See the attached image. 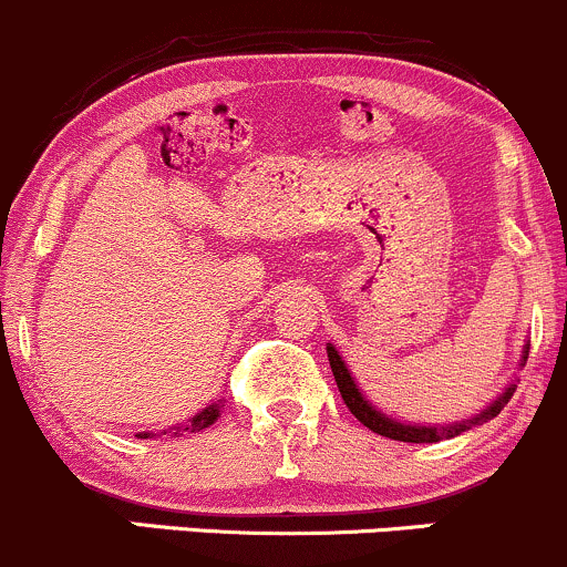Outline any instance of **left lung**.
<instances>
[{
    "mask_svg": "<svg viewBox=\"0 0 567 567\" xmlns=\"http://www.w3.org/2000/svg\"><path fill=\"white\" fill-rule=\"evenodd\" d=\"M527 350L530 347H525V360H527ZM328 360H331V371H333V379L336 384H339V393L344 398L347 409L358 416L360 422H363L369 431H374L379 435H384V439H393V441H409V444H433V441H441V439H455L463 431H468L471 425H476V422H487L493 420V416L501 414V409L506 406L508 398L514 395V384L506 390L497 401L493 403L489 409H484L482 414L474 416V420L468 422H460V425H450V427H422V425H403V422L398 420H390V416H384L382 412H377L374 406H371L369 401H365L363 393L358 390V384H354V379L350 377V371H347L344 360H341V354L333 350L331 344H328Z\"/></svg>",
    "mask_w": 567,
    "mask_h": 567,
    "instance_id": "1",
    "label": "left lung"
}]
</instances>
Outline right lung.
<instances>
[{
  "instance_id": "add662e5",
  "label": "right lung",
  "mask_w": 567,
  "mask_h": 567,
  "mask_svg": "<svg viewBox=\"0 0 567 567\" xmlns=\"http://www.w3.org/2000/svg\"><path fill=\"white\" fill-rule=\"evenodd\" d=\"M217 412H220V403H213V406L204 409L202 414L193 416V420L188 422V425H185V431H202V427L213 425V422L217 420V416H220ZM140 439H147V433H140Z\"/></svg>"
}]
</instances>
